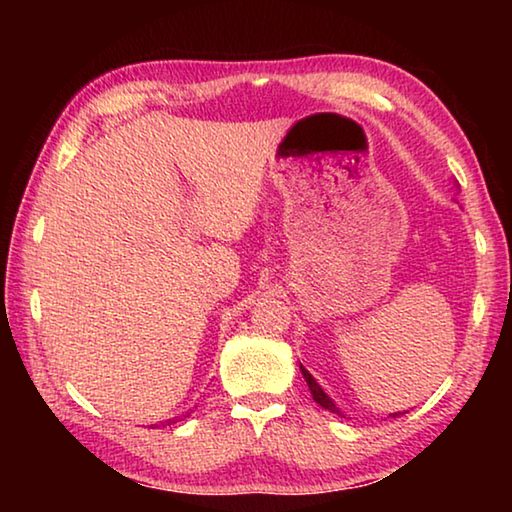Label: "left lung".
<instances>
[{"label": "left lung", "mask_w": 512, "mask_h": 512, "mask_svg": "<svg viewBox=\"0 0 512 512\" xmlns=\"http://www.w3.org/2000/svg\"><path fill=\"white\" fill-rule=\"evenodd\" d=\"M300 370H302V377H305V381H307V386H309V391H311V395H314V402H318L320 406H323V409H327V411H332V413H336V415H341V411H339V406H336L332 400H329V397L323 393V388H320L318 384H316V379L309 375V372L300 366ZM393 415H397V413H393Z\"/></svg>", "instance_id": "1"}]
</instances>
